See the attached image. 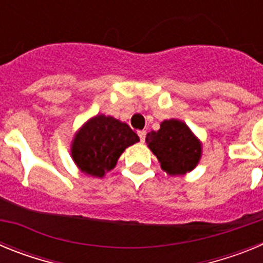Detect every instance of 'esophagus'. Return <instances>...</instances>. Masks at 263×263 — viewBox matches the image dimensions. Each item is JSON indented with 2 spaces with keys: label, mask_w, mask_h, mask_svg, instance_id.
Segmentation results:
<instances>
[{
  "label": "esophagus",
  "mask_w": 263,
  "mask_h": 263,
  "mask_svg": "<svg viewBox=\"0 0 263 263\" xmlns=\"http://www.w3.org/2000/svg\"><path fill=\"white\" fill-rule=\"evenodd\" d=\"M138 136H139V139H141V142H143L146 138V130H139Z\"/></svg>",
  "instance_id": "34e87169"
}]
</instances>
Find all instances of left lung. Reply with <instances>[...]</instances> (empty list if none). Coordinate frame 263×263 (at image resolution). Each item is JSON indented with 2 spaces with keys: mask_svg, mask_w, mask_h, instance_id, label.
Segmentation results:
<instances>
[{
  "mask_svg": "<svg viewBox=\"0 0 263 263\" xmlns=\"http://www.w3.org/2000/svg\"><path fill=\"white\" fill-rule=\"evenodd\" d=\"M146 143L157 155L160 167L170 175H182L196 167L201 146L184 122L166 120L158 132L146 136Z\"/></svg>",
  "mask_w": 263,
  "mask_h": 263,
  "instance_id": "left-lung-1",
  "label": "left lung"
}]
</instances>
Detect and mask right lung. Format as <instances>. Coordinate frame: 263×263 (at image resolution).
<instances>
[{"label":"right lung","instance_id":"add662e5","mask_svg":"<svg viewBox=\"0 0 263 263\" xmlns=\"http://www.w3.org/2000/svg\"><path fill=\"white\" fill-rule=\"evenodd\" d=\"M138 141L139 137L129 125L99 115L76 134L72 143V158L83 173L101 178L116 166L125 148Z\"/></svg>","mask_w":263,"mask_h":263}]
</instances>
